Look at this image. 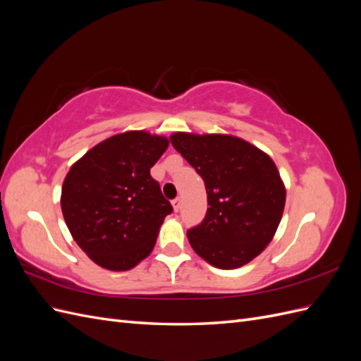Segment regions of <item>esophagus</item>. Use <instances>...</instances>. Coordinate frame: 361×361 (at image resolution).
<instances>
[{"label": "esophagus", "instance_id": "1", "mask_svg": "<svg viewBox=\"0 0 361 361\" xmlns=\"http://www.w3.org/2000/svg\"><path fill=\"white\" fill-rule=\"evenodd\" d=\"M180 197H176V199H174L173 202H171V204H173V209L174 211H176V212H179V209H180Z\"/></svg>", "mask_w": 361, "mask_h": 361}]
</instances>
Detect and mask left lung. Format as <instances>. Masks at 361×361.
<instances>
[{
  "label": "left lung",
  "mask_w": 361,
  "mask_h": 361,
  "mask_svg": "<svg viewBox=\"0 0 361 361\" xmlns=\"http://www.w3.org/2000/svg\"><path fill=\"white\" fill-rule=\"evenodd\" d=\"M173 147L204 182L207 211L187 232L195 253L235 269L265 250L280 224L286 190L267 154L232 135L176 133Z\"/></svg>",
  "instance_id": "left-lung-1"
}]
</instances>
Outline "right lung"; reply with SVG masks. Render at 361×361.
<instances>
[{"mask_svg": "<svg viewBox=\"0 0 361 361\" xmlns=\"http://www.w3.org/2000/svg\"><path fill=\"white\" fill-rule=\"evenodd\" d=\"M167 147L166 137L129 130L106 138L71 167L61 211L75 243L94 264L126 271L154 250L173 206L150 169Z\"/></svg>", "mask_w": 361, "mask_h": 361, "instance_id": "1", "label": "right lung"}]
</instances>
